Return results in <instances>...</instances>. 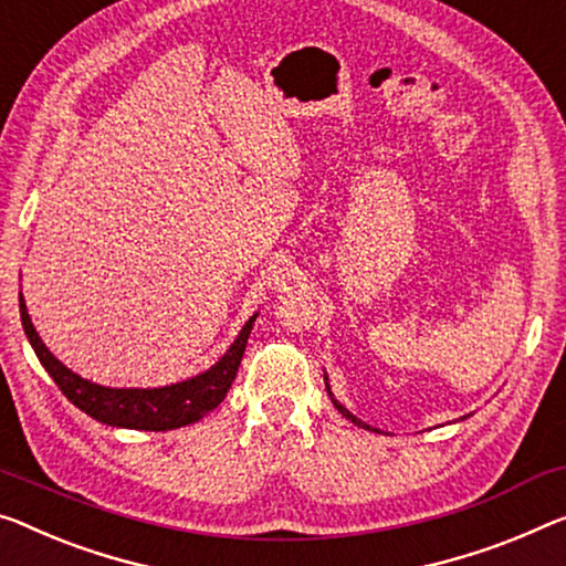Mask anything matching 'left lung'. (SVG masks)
Instances as JSON below:
<instances>
[{
	"mask_svg": "<svg viewBox=\"0 0 566 566\" xmlns=\"http://www.w3.org/2000/svg\"><path fill=\"white\" fill-rule=\"evenodd\" d=\"M324 379H326V389H328V397H332V402H334V407H336V410H338V412H342V415L346 417V420H352L354 424H359V428H367V430H371L367 422H361V420H359V417H354V415H352L349 410H346V407H344L342 402H338V399H334V395H332V387H328V377H326V374H324ZM374 432H377V430H374Z\"/></svg>",
	"mask_w": 566,
	"mask_h": 566,
	"instance_id": "left-lung-1",
	"label": "left lung"
}]
</instances>
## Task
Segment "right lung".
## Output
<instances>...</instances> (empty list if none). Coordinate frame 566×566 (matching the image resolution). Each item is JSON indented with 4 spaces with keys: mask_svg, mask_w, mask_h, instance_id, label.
<instances>
[{
    "mask_svg": "<svg viewBox=\"0 0 566 566\" xmlns=\"http://www.w3.org/2000/svg\"><path fill=\"white\" fill-rule=\"evenodd\" d=\"M20 316L24 334H28L40 364L45 367L50 377L55 379L60 392L71 399L77 410H83L85 415H91L93 420H98L103 424H111V428L161 432L185 428V424L202 420L205 415H210L214 407L228 397L232 381L238 377V367L242 361V354H245L248 336L253 332L258 313L250 316L248 324L242 326L240 336L234 338V344L224 352V356L214 364V367L197 374L192 379L154 389H116L77 377L75 371L67 369L60 359H55L48 346L42 344L40 334L34 332L32 326V318L28 313V306H24L22 293Z\"/></svg>",
    "mask_w": 566,
    "mask_h": 566,
    "instance_id": "1",
    "label": "right lung"
}]
</instances>
